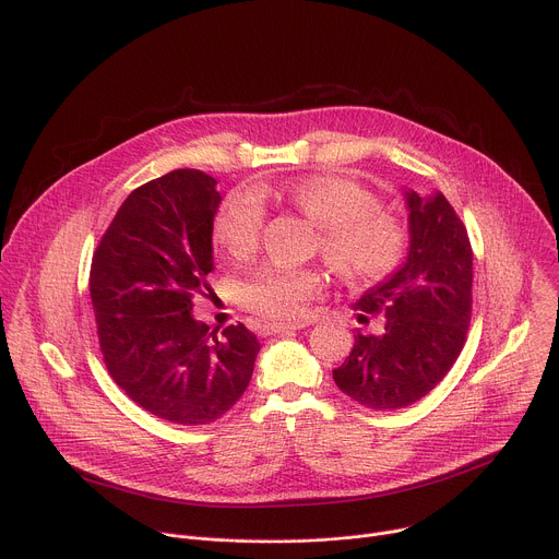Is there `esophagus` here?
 <instances>
[{
    "mask_svg": "<svg viewBox=\"0 0 559 559\" xmlns=\"http://www.w3.org/2000/svg\"><path fill=\"white\" fill-rule=\"evenodd\" d=\"M316 323V318H305V321H296V323H267L261 328V334L263 336H270V334H285V332H292V330H302L307 325Z\"/></svg>",
    "mask_w": 559,
    "mask_h": 559,
    "instance_id": "34e87169",
    "label": "esophagus"
}]
</instances>
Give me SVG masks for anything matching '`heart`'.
I'll use <instances>...</instances> for the list:
<instances>
[{"instance_id":"obj_1","label":"heart","mask_w":559,"mask_h":559,"mask_svg":"<svg viewBox=\"0 0 559 559\" xmlns=\"http://www.w3.org/2000/svg\"><path fill=\"white\" fill-rule=\"evenodd\" d=\"M265 194L261 186L238 188L216 207L214 243L231 259L243 261L259 250L267 221L261 201ZM283 199L318 225V252L341 281L371 285L401 267L409 248L407 225L382 210L376 194L362 186L341 177H313L287 183ZM321 289L323 276L313 267L265 263L243 281L241 296L250 311L289 321Z\"/></svg>"}]
</instances>
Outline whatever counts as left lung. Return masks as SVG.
<instances>
[{
    "instance_id": "1",
    "label": "left lung",
    "mask_w": 559,
    "mask_h": 559,
    "mask_svg": "<svg viewBox=\"0 0 559 559\" xmlns=\"http://www.w3.org/2000/svg\"><path fill=\"white\" fill-rule=\"evenodd\" d=\"M407 263L354 305L360 321L384 316V334H356L352 354L334 369L338 389L373 412L425 397L457 360L471 323L473 250L462 218L440 192H407Z\"/></svg>"
}]
</instances>
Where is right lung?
I'll return each mask as SVG.
<instances>
[{
    "mask_svg": "<svg viewBox=\"0 0 559 559\" xmlns=\"http://www.w3.org/2000/svg\"><path fill=\"white\" fill-rule=\"evenodd\" d=\"M216 181L173 170L117 210L91 265L99 352L110 378L156 418L207 425L243 395L259 341L241 323L210 330L192 300L210 292Z\"/></svg>",
    "mask_w": 559,
    "mask_h": 559,
    "instance_id": "obj_1",
    "label": "right lung"
}]
</instances>
